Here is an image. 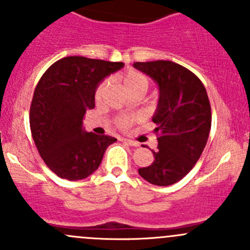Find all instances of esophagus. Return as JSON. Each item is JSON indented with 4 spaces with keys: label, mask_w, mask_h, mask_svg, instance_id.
<instances>
[{
    "label": "esophagus",
    "mask_w": 250,
    "mask_h": 250,
    "mask_svg": "<svg viewBox=\"0 0 250 250\" xmlns=\"http://www.w3.org/2000/svg\"><path fill=\"white\" fill-rule=\"evenodd\" d=\"M121 140H122L123 143L128 144V145L133 146V147H138V146H139V143H137V141H134V140H130V139H125V138H122V139H121Z\"/></svg>",
    "instance_id": "obj_1"
}]
</instances>
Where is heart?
<instances>
[{
	"label": "heart",
	"mask_w": 250,
	"mask_h": 250,
	"mask_svg": "<svg viewBox=\"0 0 250 250\" xmlns=\"http://www.w3.org/2000/svg\"><path fill=\"white\" fill-rule=\"evenodd\" d=\"M117 78L121 82V84H122L123 89H125L129 95H132L133 93L137 92L145 93L148 88V80L146 78L145 75H143L139 71H135V70H128L125 74L117 76ZM106 82H103L102 84L97 88V90H95V98H97V99L103 97V94H104L105 90H106ZM133 121H134V118L125 117L121 118V120L118 121V123H120L121 127H127V125H129Z\"/></svg>",
	"instance_id": "obj_1"
}]
</instances>
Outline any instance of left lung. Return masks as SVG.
I'll use <instances>...</instances> for the list:
<instances>
[{
    "mask_svg": "<svg viewBox=\"0 0 250 250\" xmlns=\"http://www.w3.org/2000/svg\"><path fill=\"white\" fill-rule=\"evenodd\" d=\"M137 70L152 78L158 103L152 121L157 127L155 161L140 168L139 175L150 184L178 183L202 155L211 125V111L203 83L186 67L173 62H134Z\"/></svg>",
    "mask_w": 250,
    "mask_h": 250,
    "instance_id": "1",
    "label": "left lung"
}]
</instances>
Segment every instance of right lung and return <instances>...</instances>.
<instances>
[{
	"instance_id": "obj_1",
	"label": "right lung",
	"mask_w": 250,
	"mask_h": 250,
	"mask_svg": "<svg viewBox=\"0 0 250 250\" xmlns=\"http://www.w3.org/2000/svg\"><path fill=\"white\" fill-rule=\"evenodd\" d=\"M123 62L66 57L41 77L30 107V128L42 160L52 172L70 181L85 179L99 168L117 139L88 133L83 116L95 106V90Z\"/></svg>"
}]
</instances>
